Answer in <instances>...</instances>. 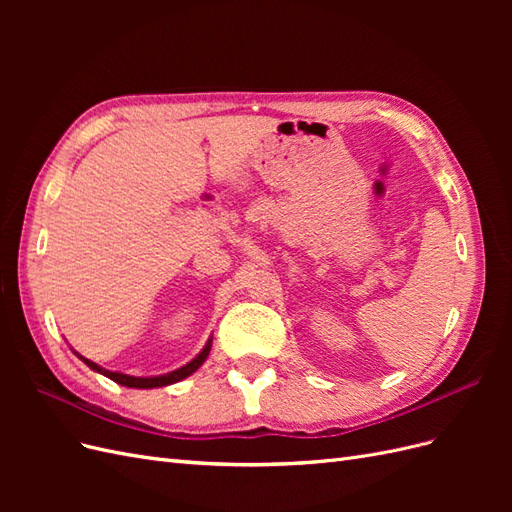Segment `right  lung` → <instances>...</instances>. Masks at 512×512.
<instances>
[{
	"label": "right lung",
	"mask_w": 512,
	"mask_h": 512,
	"mask_svg": "<svg viewBox=\"0 0 512 512\" xmlns=\"http://www.w3.org/2000/svg\"><path fill=\"white\" fill-rule=\"evenodd\" d=\"M211 344H213V339L209 337V342L205 344V348L200 350L188 365H183V367H179V369H175V371H168V374H162V376H149V378H138V376L121 374V371L104 369V367H100L98 363L85 359V356H81V354H76V356H79V359H81L89 369L98 371V374H102V376H106V378H111V380H113V382H117V384L128 386V389H158V386L175 384V382H179V380H183V378L192 376L194 371H196L200 365L205 363V359L209 356V350H211Z\"/></svg>",
	"instance_id": "right-lung-1"
}]
</instances>
